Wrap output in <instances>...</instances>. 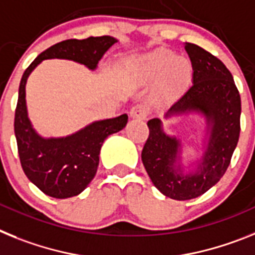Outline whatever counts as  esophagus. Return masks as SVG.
<instances>
[{
  "instance_id": "1",
  "label": "esophagus",
  "mask_w": 255,
  "mask_h": 255,
  "mask_svg": "<svg viewBox=\"0 0 255 255\" xmlns=\"http://www.w3.org/2000/svg\"><path fill=\"white\" fill-rule=\"evenodd\" d=\"M149 108L145 105V104H138V105H134L132 109H130L129 114L132 118L137 119H145L147 115H149Z\"/></svg>"
}]
</instances>
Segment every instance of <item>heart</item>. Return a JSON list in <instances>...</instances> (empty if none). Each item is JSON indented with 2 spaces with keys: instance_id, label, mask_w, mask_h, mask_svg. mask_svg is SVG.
<instances>
[{
  "instance_id": "1",
  "label": "heart",
  "mask_w": 255,
  "mask_h": 255,
  "mask_svg": "<svg viewBox=\"0 0 255 255\" xmlns=\"http://www.w3.org/2000/svg\"><path fill=\"white\" fill-rule=\"evenodd\" d=\"M143 73L149 78H161L163 87L170 92L182 90L191 79V64L176 57L170 51L160 48L147 55L143 60Z\"/></svg>"
}]
</instances>
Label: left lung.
Masks as SVG:
<instances>
[{
	"instance_id": "1",
	"label": "left lung",
	"mask_w": 255,
	"mask_h": 255,
	"mask_svg": "<svg viewBox=\"0 0 255 255\" xmlns=\"http://www.w3.org/2000/svg\"><path fill=\"white\" fill-rule=\"evenodd\" d=\"M192 65V86L170 106L165 118L200 113L210 123L209 138L195 172L183 173L181 142L165 134L159 118L147 122L143 167L154 186L174 200L198 198L222 178L240 136L241 100L232 74L216 56L194 43H185Z\"/></svg>"
}]
</instances>
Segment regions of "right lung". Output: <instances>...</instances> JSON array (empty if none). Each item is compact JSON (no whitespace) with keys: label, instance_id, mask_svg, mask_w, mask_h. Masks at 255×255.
<instances>
[{"label":"right lung","instance_id":"add662e5","mask_svg":"<svg viewBox=\"0 0 255 255\" xmlns=\"http://www.w3.org/2000/svg\"><path fill=\"white\" fill-rule=\"evenodd\" d=\"M115 42L117 39L110 35L59 42L35 57L21 77L14 122L17 152L25 176L48 196L72 198L87 187L97 172L104 141L126 127L128 115L94 122L70 136L45 138L35 132L28 118L26 79L46 59H68L91 70L96 69L101 57Z\"/></svg>","mask_w":255,"mask_h":255}]
</instances>
